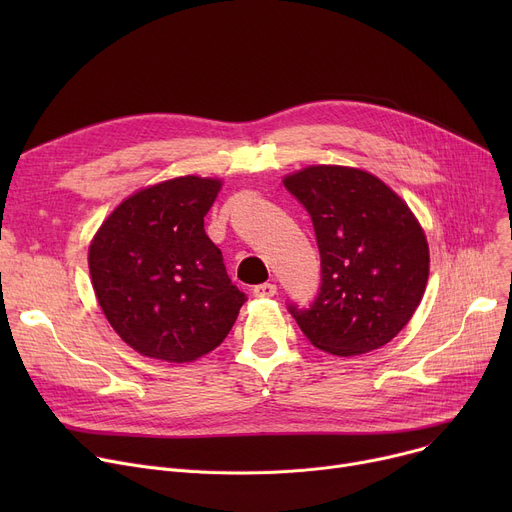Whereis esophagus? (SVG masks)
<instances>
[{"label":"esophagus","instance_id":"esophagus-1","mask_svg":"<svg viewBox=\"0 0 512 512\" xmlns=\"http://www.w3.org/2000/svg\"><path fill=\"white\" fill-rule=\"evenodd\" d=\"M253 294L255 297H259V299H272V297H276L278 294V286L276 284H259V286H255L253 288Z\"/></svg>","mask_w":512,"mask_h":512}]
</instances>
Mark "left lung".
Listing matches in <instances>:
<instances>
[{
    "mask_svg": "<svg viewBox=\"0 0 512 512\" xmlns=\"http://www.w3.org/2000/svg\"><path fill=\"white\" fill-rule=\"evenodd\" d=\"M284 186L311 215L321 288L311 309L290 307L309 342L336 357L388 344L417 311L429 247L411 207L359 168L307 166Z\"/></svg>",
    "mask_w": 512,
    "mask_h": 512,
    "instance_id": "8db88e82",
    "label": "left lung"
}]
</instances>
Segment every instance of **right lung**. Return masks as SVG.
<instances>
[{
	"label": "right lung",
	"mask_w": 512,
	"mask_h": 512,
	"mask_svg": "<svg viewBox=\"0 0 512 512\" xmlns=\"http://www.w3.org/2000/svg\"><path fill=\"white\" fill-rule=\"evenodd\" d=\"M220 178L178 176L126 197L89 245L99 307L143 357L191 363L220 346L245 303L203 218Z\"/></svg>",
	"instance_id": "obj_1"
}]
</instances>
